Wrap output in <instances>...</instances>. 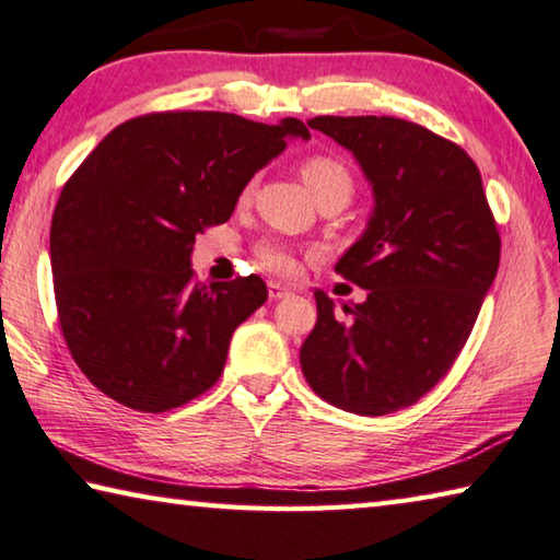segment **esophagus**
Returning a JSON list of instances; mask_svg holds the SVG:
<instances>
[{
    "label": "esophagus",
    "instance_id": "esophagus-1",
    "mask_svg": "<svg viewBox=\"0 0 560 560\" xmlns=\"http://www.w3.org/2000/svg\"><path fill=\"white\" fill-rule=\"evenodd\" d=\"M289 293H291L289 287H283V283H279V281H269V299L271 301H279L283 296H289Z\"/></svg>",
    "mask_w": 560,
    "mask_h": 560
}]
</instances>
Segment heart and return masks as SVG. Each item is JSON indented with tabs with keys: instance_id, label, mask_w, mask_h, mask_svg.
<instances>
[{
	"instance_id": "heart-1",
	"label": "heart",
	"mask_w": 560,
	"mask_h": 560,
	"mask_svg": "<svg viewBox=\"0 0 560 560\" xmlns=\"http://www.w3.org/2000/svg\"><path fill=\"white\" fill-rule=\"evenodd\" d=\"M301 177L314 197L324 192H343L350 197V192H353V175H350V170L340 163L338 158H330V155L306 158L301 165ZM257 254L264 267L277 273H291L293 267H296L293 254L281 244H273V242L261 244Z\"/></svg>"
}]
</instances>
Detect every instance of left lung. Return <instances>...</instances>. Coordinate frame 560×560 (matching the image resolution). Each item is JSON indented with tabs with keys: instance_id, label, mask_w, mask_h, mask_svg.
I'll return each instance as SVG.
<instances>
[{
	"instance_id": "obj_1",
	"label": "left lung",
	"mask_w": 560,
	"mask_h": 560,
	"mask_svg": "<svg viewBox=\"0 0 560 560\" xmlns=\"http://www.w3.org/2000/svg\"><path fill=\"white\" fill-rule=\"evenodd\" d=\"M308 126L353 153L373 187L365 232L336 271L368 291L346 306L316 291L301 371L355 415L410 407L457 360L494 283L501 240L479 167L459 145L390 116H318Z\"/></svg>"
}]
</instances>
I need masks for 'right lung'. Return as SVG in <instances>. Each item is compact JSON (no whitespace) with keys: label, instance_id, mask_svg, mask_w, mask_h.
Listing matches in <instances>:
<instances>
[{"label":"right lung","instance_id":"add662e5","mask_svg":"<svg viewBox=\"0 0 560 560\" xmlns=\"http://www.w3.org/2000/svg\"><path fill=\"white\" fill-rule=\"evenodd\" d=\"M308 140L220 110L120 122L63 185L51 220V273L75 365L113 400L165 412L220 381L234 328L269 291L259 277L195 281V236L224 224L246 183Z\"/></svg>","mask_w":560,"mask_h":560}]
</instances>
